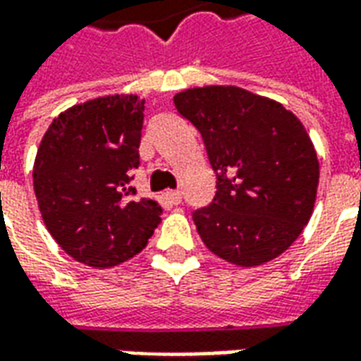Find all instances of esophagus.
I'll return each mask as SVG.
<instances>
[{
  "instance_id": "esophagus-1",
  "label": "esophagus",
  "mask_w": 361,
  "mask_h": 361,
  "mask_svg": "<svg viewBox=\"0 0 361 361\" xmlns=\"http://www.w3.org/2000/svg\"><path fill=\"white\" fill-rule=\"evenodd\" d=\"M166 199H168V201H170L172 204H180L181 203V191H178V189H176V191H168V193H166Z\"/></svg>"
}]
</instances>
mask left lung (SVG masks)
<instances>
[{"label": "left lung", "mask_w": 361, "mask_h": 361, "mask_svg": "<svg viewBox=\"0 0 361 361\" xmlns=\"http://www.w3.org/2000/svg\"><path fill=\"white\" fill-rule=\"evenodd\" d=\"M173 104L201 131L216 195L193 212L209 250L238 267L265 265L310 222L319 160L305 127L276 100L234 85L181 90Z\"/></svg>", "instance_id": "left-lung-1"}]
</instances>
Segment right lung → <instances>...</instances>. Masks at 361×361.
I'll list each match as a JSON object with an SVG mask.
<instances>
[{
    "label": "right lung",
    "mask_w": 361,
    "mask_h": 361,
    "mask_svg": "<svg viewBox=\"0 0 361 361\" xmlns=\"http://www.w3.org/2000/svg\"><path fill=\"white\" fill-rule=\"evenodd\" d=\"M145 100L98 96L75 104L44 133L35 158V195L51 238L94 269L126 263L160 224L154 199H133Z\"/></svg>",
    "instance_id": "obj_1"
}]
</instances>
